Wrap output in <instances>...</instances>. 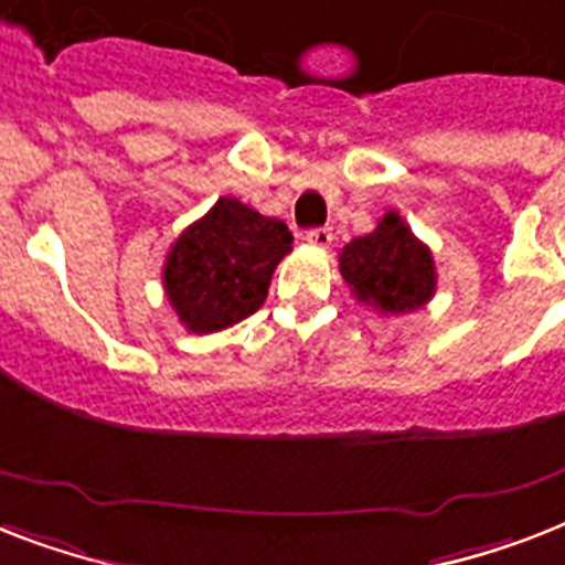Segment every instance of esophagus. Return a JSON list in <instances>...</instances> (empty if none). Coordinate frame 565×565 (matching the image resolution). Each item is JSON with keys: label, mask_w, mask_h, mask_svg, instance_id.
I'll use <instances>...</instances> for the list:
<instances>
[{"label": "esophagus", "mask_w": 565, "mask_h": 565, "mask_svg": "<svg viewBox=\"0 0 565 565\" xmlns=\"http://www.w3.org/2000/svg\"><path fill=\"white\" fill-rule=\"evenodd\" d=\"M305 241H307V243H313V246H319V249H324V246H330V241H333V232H330V226L307 228Z\"/></svg>", "instance_id": "34e87169"}]
</instances>
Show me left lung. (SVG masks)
Here are the masks:
<instances>
[{
	"label": "left lung",
	"mask_w": 565,
	"mask_h": 565,
	"mask_svg": "<svg viewBox=\"0 0 565 565\" xmlns=\"http://www.w3.org/2000/svg\"><path fill=\"white\" fill-rule=\"evenodd\" d=\"M339 273L360 301L383 313H409L435 292L433 255L394 211L371 235L348 243Z\"/></svg>",
	"instance_id": "1"
}]
</instances>
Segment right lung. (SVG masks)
I'll return each mask as SVG.
<instances>
[{
	"instance_id": "add662e5",
	"label": "right lung",
	"mask_w": 565,
	"mask_h": 565,
	"mask_svg": "<svg viewBox=\"0 0 565 565\" xmlns=\"http://www.w3.org/2000/svg\"><path fill=\"white\" fill-rule=\"evenodd\" d=\"M290 243L281 220L264 217L232 196L217 200L179 235L164 264V290L182 324L211 333L255 313Z\"/></svg>"
}]
</instances>
